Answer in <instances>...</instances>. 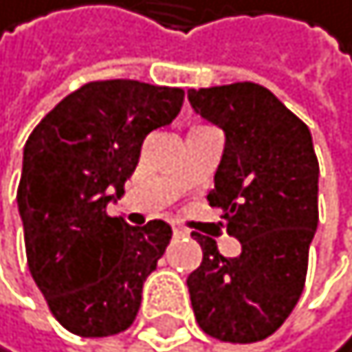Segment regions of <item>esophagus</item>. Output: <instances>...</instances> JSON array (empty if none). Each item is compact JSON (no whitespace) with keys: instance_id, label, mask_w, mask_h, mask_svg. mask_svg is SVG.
I'll use <instances>...</instances> for the list:
<instances>
[{"instance_id":"1","label":"esophagus","mask_w":352,"mask_h":352,"mask_svg":"<svg viewBox=\"0 0 352 352\" xmlns=\"http://www.w3.org/2000/svg\"><path fill=\"white\" fill-rule=\"evenodd\" d=\"M173 235H175V237H186V235H188V230H186V228H182V226H173Z\"/></svg>"}]
</instances>
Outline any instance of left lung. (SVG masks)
Instances as JSON below:
<instances>
[{"mask_svg": "<svg viewBox=\"0 0 352 352\" xmlns=\"http://www.w3.org/2000/svg\"><path fill=\"white\" fill-rule=\"evenodd\" d=\"M190 106L226 133L210 206L241 253L224 257L215 239L188 275L199 329L219 342L253 344L273 335L302 297L315 235L320 164L308 126L253 82L188 90Z\"/></svg>", "mask_w": 352, "mask_h": 352, "instance_id": "8db88e82", "label": "left lung"}]
</instances>
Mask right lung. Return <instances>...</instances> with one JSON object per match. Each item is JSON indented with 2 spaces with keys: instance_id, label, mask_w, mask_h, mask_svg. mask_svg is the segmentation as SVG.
<instances>
[{
  "instance_id": "right-lung-1",
  "label": "right lung",
  "mask_w": 352,
  "mask_h": 352,
  "mask_svg": "<svg viewBox=\"0 0 352 352\" xmlns=\"http://www.w3.org/2000/svg\"><path fill=\"white\" fill-rule=\"evenodd\" d=\"M184 90L135 79L88 82L41 120L23 146L17 206L30 275L55 320L82 337H111L135 322L146 277L173 228L108 215L135 173L142 144L168 126Z\"/></svg>"
}]
</instances>
